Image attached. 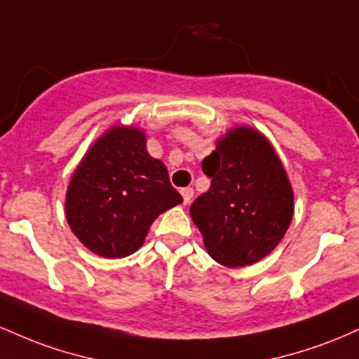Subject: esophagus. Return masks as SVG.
Returning a JSON list of instances; mask_svg holds the SVG:
<instances>
[{
    "label": "esophagus",
    "mask_w": 359,
    "mask_h": 359,
    "mask_svg": "<svg viewBox=\"0 0 359 359\" xmlns=\"http://www.w3.org/2000/svg\"><path fill=\"white\" fill-rule=\"evenodd\" d=\"M180 194H182V199H184V204H189L192 201L194 197V189L192 187H185L180 191Z\"/></svg>",
    "instance_id": "esophagus-1"
}]
</instances>
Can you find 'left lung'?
I'll list each match as a JSON object with an SVG mask.
<instances>
[{
  "instance_id": "1",
  "label": "left lung",
  "mask_w": 359,
  "mask_h": 359,
  "mask_svg": "<svg viewBox=\"0 0 359 359\" xmlns=\"http://www.w3.org/2000/svg\"><path fill=\"white\" fill-rule=\"evenodd\" d=\"M203 170L211 187L194 201L191 217L208 253L229 269L265 258L294 216V191L269 140L253 128H233Z\"/></svg>"
}]
</instances>
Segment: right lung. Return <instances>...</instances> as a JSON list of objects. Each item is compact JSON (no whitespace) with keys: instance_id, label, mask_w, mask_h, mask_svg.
Listing matches in <instances>:
<instances>
[{"instance_id":"1","label":"right lung","mask_w":359,"mask_h":359,"mask_svg":"<svg viewBox=\"0 0 359 359\" xmlns=\"http://www.w3.org/2000/svg\"><path fill=\"white\" fill-rule=\"evenodd\" d=\"M180 203L167 167L148 155L145 133L135 126H113L72 174L65 217L93 253L125 258L143 245L151 222Z\"/></svg>"}]
</instances>
